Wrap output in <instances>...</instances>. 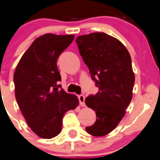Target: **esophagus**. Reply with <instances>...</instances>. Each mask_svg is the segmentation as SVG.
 Returning a JSON list of instances; mask_svg holds the SVG:
<instances>
[{
  "label": "esophagus",
  "instance_id": "esophagus-1",
  "mask_svg": "<svg viewBox=\"0 0 160 160\" xmlns=\"http://www.w3.org/2000/svg\"><path fill=\"white\" fill-rule=\"evenodd\" d=\"M85 96L84 95H79L78 96V99H79V102H80V105L81 106H85Z\"/></svg>",
  "mask_w": 160,
  "mask_h": 160
}]
</instances>
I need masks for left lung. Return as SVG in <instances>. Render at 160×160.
<instances>
[{"label":"left lung","mask_w":160,"mask_h":160,"mask_svg":"<svg viewBox=\"0 0 160 160\" xmlns=\"http://www.w3.org/2000/svg\"><path fill=\"white\" fill-rule=\"evenodd\" d=\"M76 43L98 87L97 94L85 100L97 116L96 122L86 130L93 137H103L118 125L132 98L131 56L121 41L104 32L79 36Z\"/></svg>","instance_id":"8db88e82"}]
</instances>
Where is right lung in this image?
<instances>
[{
	"instance_id": "add662e5",
	"label": "right lung",
	"mask_w": 160,
	"mask_h": 160,
	"mask_svg": "<svg viewBox=\"0 0 160 160\" xmlns=\"http://www.w3.org/2000/svg\"><path fill=\"white\" fill-rule=\"evenodd\" d=\"M74 35L48 33L36 38L16 68L15 96L26 122L43 139L56 137L62 117L78 105V98L59 89L57 58L72 43Z\"/></svg>"
}]
</instances>
